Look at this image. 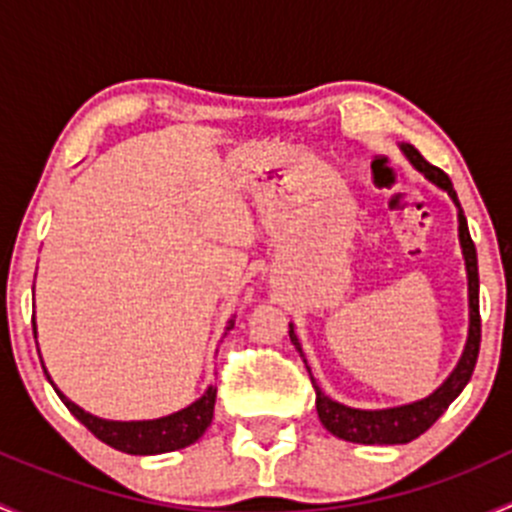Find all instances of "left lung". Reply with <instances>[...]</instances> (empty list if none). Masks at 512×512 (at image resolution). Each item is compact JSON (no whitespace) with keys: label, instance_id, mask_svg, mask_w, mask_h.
<instances>
[{"label":"left lung","instance_id":"8db88e82","mask_svg":"<svg viewBox=\"0 0 512 512\" xmlns=\"http://www.w3.org/2000/svg\"><path fill=\"white\" fill-rule=\"evenodd\" d=\"M404 156L411 160L416 170H421L433 185H438L441 190H446L451 195V200L458 208V240H461L463 260H466V272H468V317H471V324H468V342L466 349H463V356L458 359V366L451 371L446 381L433 391L426 399L414 401V404L394 406V409H376V411H364V409H352V406H344L339 401H332L314 381L312 371V384L314 391H317V414L322 426L327 428L329 433H334L337 438H344V441L352 443H366V446H396V443H409L414 438L421 436L423 431L433 426L438 421V416L451 406V401L466 389V384L471 381L473 369H476L478 361V349H480V309H478V257H476V245L471 240V232H468L466 215H463L461 203H458V195L453 190L451 178L443 173L441 168L428 163L421 153L416 151L414 146L404 143L401 146ZM289 339H292L294 349H297L299 356L304 359L302 347H299V339L294 334V327L289 324ZM307 364V359H304Z\"/></svg>","mask_w":512,"mask_h":512}]
</instances>
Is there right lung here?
<instances>
[{"label":"right lung","mask_w":512,"mask_h":512,"mask_svg":"<svg viewBox=\"0 0 512 512\" xmlns=\"http://www.w3.org/2000/svg\"><path fill=\"white\" fill-rule=\"evenodd\" d=\"M232 327H235V319H230L225 329L230 332ZM46 379L51 381V376L46 374ZM51 386H54V381H51ZM54 391L64 401L66 409L79 418L98 441L116 448V451L131 453V456H156V453L178 451V448H185L198 441L208 431L210 421H213L215 396H218V386H208V391L198 401H193L190 406L170 416L153 418V421H106V418L91 416L89 411L79 409L56 386Z\"/></svg>","instance_id":"obj_1"}]
</instances>
